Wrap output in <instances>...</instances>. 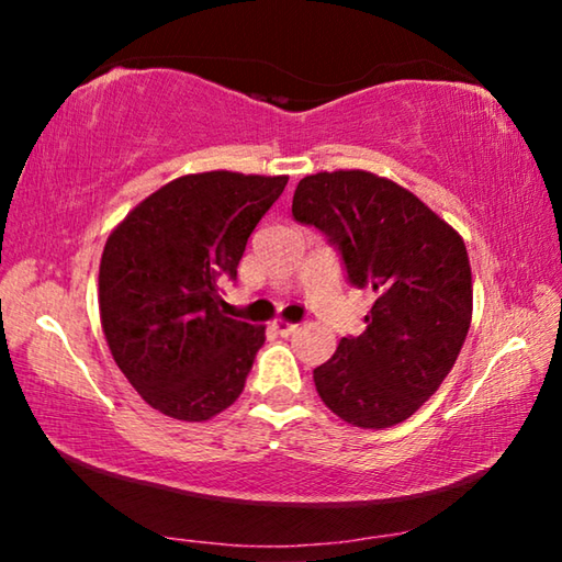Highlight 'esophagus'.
<instances>
[{"instance_id":"esophagus-1","label":"esophagus","mask_w":562,"mask_h":562,"mask_svg":"<svg viewBox=\"0 0 562 562\" xmlns=\"http://www.w3.org/2000/svg\"><path fill=\"white\" fill-rule=\"evenodd\" d=\"M272 327H274V331H278V335H282V337H290V335H294V331L300 329V325H294V322H288V319H274Z\"/></svg>"}]
</instances>
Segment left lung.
Masks as SVG:
<instances>
[{
	"instance_id": "1",
	"label": "left lung",
	"mask_w": 562,
	"mask_h": 562,
	"mask_svg": "<svg viewBox=\"0 0 562 562\" xmlns=\"http://www.w3.org/2000/svg\"><path fill=\"white\" fill-rule=\"evenodd\" d=\"M292 215L329 235L349 282L376 294L367 329L315 369L319 398L359 429L406 422L449 376L469 335L463 237L412 190L369 170L302 178Z\"/></svg>"
}]
</instances>
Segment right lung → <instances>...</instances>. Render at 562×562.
I'll return each mask as SVG.
<instances>
[{"mask_svg":"<svg viewBox=\"0 0 562 562\" xmlns=\"http://www.w3.org/2000/svg\"><path fill=\"white\" fill-rule=\"evenodd\" d=\"M288 176L207 170L170 180L113 227L99 268V312L123 376L156 412L207 422L243 394L262 325L225 315L247 237Z\"/></svg>","mask_w":562,"mask_h":562,"instance_id":"right-lung-1","label":"right lung"}]
</instances>
